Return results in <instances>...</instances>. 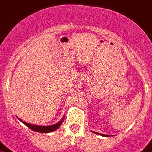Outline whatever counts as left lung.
Returning a JSON list of instances; mask_svg holds the SVG:
<instances>
[{
	"label": "left lung",
	"mask_w": 152,
	"mask_h": 152,
	"mask_svg": "<svg viewBox=\"0 0 152 152\" xmlns=\"http://www.w3.org/2000/svg\"><path fill=\"white\" fill-rule=\"evenodd\" d=\"M94 133H96V134H99V133H96V132H94ZM100 135H102V136H106V135H103V134H100Z\"/></svg>",
	"instance_id": "1"
}]
</instances>
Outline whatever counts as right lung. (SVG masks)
<instances>
[{
  "label": "right lung",
  "instance_id": "obj_1",
  "mask_svg": "<svg viewBox=\"0 0 152 152\" xmlns=\"http://www.w3.org/2000/svg\"><path fill=\"white\" fill-rule=\"evenodd\" d=\"M19 119V118H18ZM64 120V118H63ZM60 121L59 123L56 124H53V125H51V126H37V125H32V124H30L28 123H26V122H24L22 121V120H20V121H22L26 126H27L28 127H29L31 130H34V131H37V132H40V133H50V132H52V131H54L55 130L58 128L59 126H61V124H62V121Z\"/></svg>",
  "mask_w": 152,
  "mask_h": 152
}]
</instances>
